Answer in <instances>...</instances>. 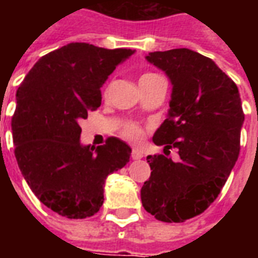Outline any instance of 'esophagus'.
I'll return each mask as SVG.
<instances>
[{
    "label": "esophagus",
    "instance_id": "1",
    "mask_svg": "<svg viewBox=\"0 0 258 258\" xmlns=\"http://www.w3.org/2000/svg\"><path fill=\"white\" fill-rule=\"evenodd\" d=\"M131 157H133V160H140L144 157V153L140 151V149H133L131 152Z\"/></svg>",
    "mask_w": 258,
    "mask_h": 258
}]
</instances>
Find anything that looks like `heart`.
Listing matches in <instances>:
<instances>
[{"label":"heart","instance_id":"obj_1","mask_svg":"<svg viewBox=\"0 0 258 258\" xmlns=\"http://www.w3.org/2000/svg\"><path fill=\"white\" fill-rule=\"evenodd\" d=\"M149 76H153V73H145L142 74L141 79H145V77H149ZM121 137L124 140L130 141V142H140L144 137V131L141 128L140 124L137 123H127L124 124L123 128H121Z\"/></svg>","mask_w":258,"mask_h":258}]
</instances>
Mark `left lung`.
<instances>
[{
    "instance_id": "1",
    "label": "left lung",
    "mask_w": 258,
    "mask_h": 258,
    "mask_svg": "<svg viewBox=\"0 0 258 258\" xmlns=\"http://www.w3.org/2000/svg\"><path fill=\"white\" fill-rule=\"evenodd\" d=\"M146 59L166 72L173 94L168 117L153 135L166 156L146 157L152 173L141 200L159 221L184 222L217 199L238 160L240 95L210 58L188 48L151 52ZM170 149H177L178 162L167 157Z\"/></svg>"
}]
</instances>
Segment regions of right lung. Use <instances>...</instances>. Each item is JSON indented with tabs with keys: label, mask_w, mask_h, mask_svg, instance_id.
<instances>
[{
	"label": "right lung",
	"mask_w": 258,
	"mask_h": 258,
	"mask_svg": "<svg viewBox=\"0 0 258 258\" xmlns=\"http://www.w3.org/2000/svg\"><path fill=\"white\" fill-rule=\"evenodd\" d=\"M133 49L70 42L44 55L16 92L15 157L37 199L59 216L87 218L103 205L109 174L130 162L131 148L109 137L80 144V121L101 106V88Z\"/></svg>",
	"instance_id": "right-lung-1"
}]
</instances>
